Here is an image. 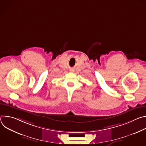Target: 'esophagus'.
Listing matches in <instances>:
<instances>
[{
  "mask_svg": "<svg viewBox=\"0 0 146 146\" xmlns=\"http://www.w3.org/2000/svg\"><path fill=\"white\" fill-rule=\"evenodd\" d=\"M71 71H72V70H71Z\"/></svg>",
  "mask_w": 146,
  "mask_h": 146,
  "instance_id": "obj_1",
  "label": "esophagus"
}]
</instances>
